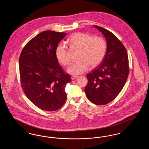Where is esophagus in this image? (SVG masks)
Masks as SVG:
<instances>
[{
  "mask_svg": "<svg viewBox=\"0 0 149 149\" xmlns=\"http://www.w3.org/2000/svg\"><path fill=\"white\" fill-rule=\"evenodd\" d=\"M77 78H78V77H77V76L73 75V76H72V77H71V79H72V80H74V79H77Z\"/></svg>",
  "mask_w": 149,
  "mask_h": 149,
  "instance_id": "34e87169",
  "label": "esophagus"
}]
</instances>
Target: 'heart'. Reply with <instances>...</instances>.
Instances as JSON below:
<instances>
[{
  "mask_svg": "<svg viewBox=\"0 0 149 149\" xmlns=\"http://www.w3.org/2000/svg\"><path fill=\"white\" fill-rule=\"evenodd\" d=\"M68 42L71 46L79 49L78 61L72 63L67 69L68 72L72 75L84 73L89 66L91 68L97 66L103 61L106 54V41L100 36L93 37L90 34L78 32L71 36ZM55 55L60 64L65 66L70 64V59L65 44L60 43L58 45Z\"/></svg>",
  "mask_w": 149,
  "mask_h": 149,
  "instance_id": "obj_1",
  "label": "heart"
}]
</instances>
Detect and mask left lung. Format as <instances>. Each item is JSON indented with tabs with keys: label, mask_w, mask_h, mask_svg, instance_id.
<instances>
[{
	"label": "left lung",
	"mask_w": 149,
	"mask_h": 149,
	"mask_svg": "<svg viewBox=\"0 0 149 149\" xmlns=\"http://www.w3.org/2000/svg\"><path fill=\"white\" fill-rule=\"evenodd\" d=\"M105 37L106 54L101 64L86 75V97L93 103L104 105L112 102L120 92L127 79L129 65L127 52L113 34L103 27L93 26Z\"/></svg>",
	"instance_id": "obj_1"
}]
</instances>
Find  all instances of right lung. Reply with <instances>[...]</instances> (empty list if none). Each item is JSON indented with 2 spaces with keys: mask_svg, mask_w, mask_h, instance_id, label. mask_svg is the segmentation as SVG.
Listing matches in <instances>:
<instances>
[{
  "mask_svg": "<svg viewBox=\"0 0 149 149\" xmlns=\"http://www.w3.org/2000/svg\"><path fill=\"white\" fill-rule=\"evenodd\" d=\"M66 33L45 31L31 39L22 51L19 58L22 89L36 106L55 111L66 100V85L70 75L59 65L55 52Z\"/></svg>",
  "mask_w": 149,
  "mask_h": 149,
  "instance_id": "obj_1",
  "label": "right lung"
}]
</instances>
